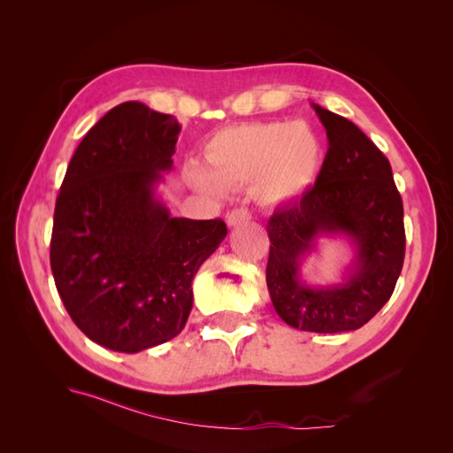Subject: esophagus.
I'll return each mask as SVG.
<instances>
[{
  "label": "esophagus",
  "mask_w": 453,
  "mask_h": 453,
  "mask_svg": "<svg viewBox=\"0 0 453 453\" xmlns=\"http://www.w3.org/2000/svg\"><path fill=\"white\" fill-rule=\"evenodd\" d=\"M250 219H251V215H250L248 208H236V210L228 211V215H226V225H228V226H236V225H242V223H245V221H250Z\"/></svg>",
  "instance_id": "esophagus-1"
}]
</instances>
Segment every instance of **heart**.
<instances>
[{
	"instance_id": "obj_1",
	"label": "heart",
	"mask_w": 453,
	"mask_h": 453,
	"mask_svg": "<svg viewBox=\"0 0 453 453\" xmlns=\"http://www.w3.org/2000/svg\"><path fill=\"white\" fill-rule=\"evenodd\" d=\"M208 172L190 166L195 188L223 195L225 185L251 183L255 198L280 205L300 196L315 181L323 162V142L315 128L298 122H255L219 132L205 147Z\"/></svg>"
}]
</instances>
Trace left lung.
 I'll use <instances>...</instances> for the list:
<instances>
[{
    "instance_id": "left-lung-1",
    "label": "left lung",
    "mask_w": 453,
    "mask_h": 453,
    "mask_svg": "<svg viewBox=\"0 0 453 453\" xmlns=\"http://www.w3.org/2000/svg\"><path fill=\"white\" fill-rule=\"evenodd\" d=\"M328 149L315 185L268 221L266 285L280 318L300 331L361 328L391 298L404 263V210L389 160L351 120L311 104ZM321 235H346L356 248L345 281L311 288L302 258Z\"/></svg>"
}]
</instances>
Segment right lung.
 Returning a JSON list of instances; mask_svg holds the SVG:
<instances>
[{
    "label": "right lung",
    "instance_id": "1",
    "mask_svg": "<svg viewBox=\"0 0 453 453\" xmlns=\"http://www.w3.org/2000/svg\"><path fill=\"white\" fill-rule=\"evenodd\" d=\"M181 127L142 102L107 111L75 149L54 208L50 268L73 323L138 353L183 331L193 280L226 236L221 219L172 217L157 198Z\"/></svg>",
    "mask_w": 453,
    "mask_h": 453
}]
</instances>
